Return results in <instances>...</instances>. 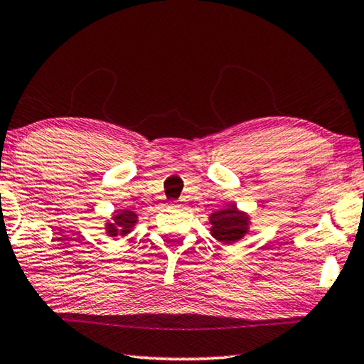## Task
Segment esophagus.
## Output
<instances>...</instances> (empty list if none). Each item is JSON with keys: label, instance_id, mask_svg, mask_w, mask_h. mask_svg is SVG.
I'll return each mask as SVG.
<instances>
[{"label": "esophagus", "instance_id": "1", "mask_svg": "<svg viewBox=\"0 0 364 364\" xmlns=\"http://www.w3.org/2000/svg\"><path fill=\"white\" fill-rule=\"evenodd\" d=\"M168 208H175V210H183L184 202L183 200H173L168 204Z\"/></svg>", "mask_w": 364, "mask_h": 364}]
</instances>
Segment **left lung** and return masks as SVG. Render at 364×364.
<instances>
[{
    "instance_id": "obj_1",
    "label": "left lung",
    "mask_w": 364,
    "mask_h": 364,
    "mask_svg": "<svg viewBox=\"0 0 364 364\" xmlns=\"http://www.w3.org/2000/svg\"><path fill=\"white\" fill-rule=\"evenodd\" d=\"M208 221H210L212 237L225 245H232L241 241L252 225L250 215L239 210L236 202H230L225 208L213 212L208 217Z\"/></svg>"
}]
</instances>
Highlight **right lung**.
Returning <instances> with one entry per match:
<instances>
[{"label":"right lung","instance_id":"1","mask_svg":"<svg viewBox=\"0 0 364 364\" xmlns=\"http://www.w3.org/2000/svg\"><path fill=\"white\" fill-rule=\"evenodd\" d=\"M138 218L136 212L123 208V210H117L110 215V220L104 223V230L109 237H125L138 225Z\"/></svg>","mask_w":364,"mask_h":364}]
</instances>
